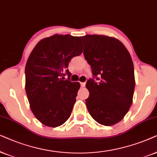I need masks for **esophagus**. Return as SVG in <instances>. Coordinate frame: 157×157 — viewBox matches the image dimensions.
Returning a JSON list of instances; mask_svg holds the SVG:
<instances>
[{
	"label": "esophagus",
	"instance_id": "1",
	"mask_svg": "<svg viewBox=\"0 0 157 157\" xmlns=\"http://www.w3.org/2000/svg\"><path fill=\"white\" fill-rule=\"evenodd\" d=\"M80 85L82 87H84L85 86V82H80Z\"/></svg>",
	"mask_w": 157,
	"mask_h": 157
}]
</instances>
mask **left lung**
<instances>
[{
  "label": "left lung",
  "instance_id": "obj_1",
  "mask_svg": "<svg viewBox=\"0 0 157 157\" xmlns=\"http://www.w3.org/2000/svg\"><path fill=\"white\" fill-rule=\"evenodd\" d=\"M84 57L92 68L87 81V110L98 124L109 126L128 113L135 88L134 67L130 54L118 39L103 35L81 36Z\"/></svg>",
  "mask_w": 157,
  "mask_h": 157
}]
</instances>
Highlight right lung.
Returning <instances> with one entry per match:
<instances>
[{
  "label": "right lung",
  "instance_id": "1",
  "mask_svg": "<svg viewBox=\"0 0 157 157\" xmlns=\"http://www.w3.org/2000/svg\"><path fill=\"white\" fill-rule=\"evenodd\" d=\"M82 48L80 37L55 34L41 40L29 55L26 93L31 111L45 126L55 128L70 118L80 85L70 80L67 68L70 60L82 54Z\"/></svg>",
  "mask_w": 157,
  "mask_h": 157
}]
</instances>
